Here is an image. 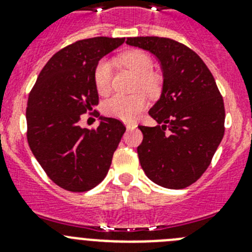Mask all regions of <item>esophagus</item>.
<instances>
[{"label":"esophagus","mask_w":252,"mask_h":252,"mask_svg":"<svg viewBox=\"0 0 252 252\" xmlns=\"http://www.w3.org/2000/svg\"><path fill=\"white\" fill-rule=\"evenodd\" d=\"M137 125L135 124V122H128V124H126V128L127 130H133V128H136Z\"/></svg>","instance_id":"1"}]
</instances>
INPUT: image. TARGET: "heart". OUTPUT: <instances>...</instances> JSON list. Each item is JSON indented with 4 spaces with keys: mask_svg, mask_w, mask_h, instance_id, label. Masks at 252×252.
<instances>
[{
    "mask_svg": "<svg viewBox=\"0 0 252 252\" xmlns=\"http://www.w3.org/2000/svg\"><path fill=\"white\" fill-rule=\"evenodd\" d=\"M122 65L137 75L135 90H142L149 95H158L161 91L162 78L159 73L153 72V60L148 54L140 50L126 51L120 57ZM112 65L107 59H101L93 70V82L95 90L101 95L108 94L111 91ZM146 106V97L142 93L131 95L115 94L103 103V112L116 119L131 121Z\"/></svg>",
    "mask_w": 252,
    "mask_h": 252,
    "instance_id": "heart-1",
    "label": "heart"
}]
</instances>
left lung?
<instances>
[{"mask_svg":"<svg viewBox=\"0 0 252 252\" xmlns=\"http://www.w3.org/2000/svg\"><path fill=\"white\" fill-rule=\"evenodd\" d=\"M126 44L150 51L162 69V92L149 111L155 127L139 126L137 148L149 179L169 189L197 182L224 135V104L215 78L197 53L168 37H128Z\"/></svg>","mask_w":252,"mask_h":252,"instance_id":"left-lung-1","label":"left lung"}]
</instances>
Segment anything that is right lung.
Wrapping results in <instances>:
<instances>
[{
	"label": "right lung",
	"mask_w": 252,
	"mask_h": 252,
	"mask_svg": "<svg viewBox=\"0 0 252 252\" xmlns=\"http://www.w3.org/2000/svg\"><path fill=\"white\" fill-rule=\"evenodd\" d=\"M124 41L98 36L65 46L49 59L29 94V146L46 175L69 192H86L101 183L126 131L111 117H99L97 128L79 125L81 116L98 104L95 64Z\"/></svg>",
	"instance_id": "right-lung-1"
}]
</instances>
